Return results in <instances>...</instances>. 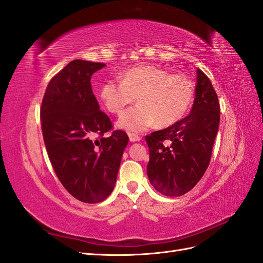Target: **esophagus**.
<instances>
[{"instance_id":"34e87169","label":"esophagus","mask_w":263,"mask_h":263,"mask_svg":"<svg viewBox=\"0 0 263 263\" xmlns=\"http://www.w3.org/2000/svg\"><path fill=\"white\" fill-rule=\"evenodd\" d=\"M128 137H129V140L132 142H135V141H139L141 139V137L139 136V135L137 134H133V133H128Z\"/></svg>"}]
</instances>
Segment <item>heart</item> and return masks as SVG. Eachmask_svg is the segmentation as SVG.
<instances>
[{"label":"heart","instance_id":"heart-1","mask_svg":"<svg viewBox=\"0 0 263 263\" xmlns=\"http://www.w3.org/2000/svg\"><path fill=\"white\" fill-rule=\"evenodd\" d=\"M99 95L104 107L113 114H121L136 98L138 104L122 114L117 126L139 133L155 123L168 127L182 119L192 104L194 83L186 76L171 74L155 66H140L126 70L122 80L107 79Z\"/></svg>","mask_w":263,"mask_h":263}]
</instances>
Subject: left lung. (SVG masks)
Returning <instances> with one entry per match:
<instances>
[{
  "label": "left lung",
  "instance_id": "left-lung-1",
  "mask_svg": "<svg viewBox=\"0 0 263 263\" xmlns=\"http://www.w3.org/2000/svg\"><path fill=\"white\" fill-rule=\"evenodd\" d=\"M196 74L191 113L168 128L146 136L148 178L158 192L165 196H181L192 190L211 161L220 106L209 77L200 69Z\"/></svg>",
  "mask_w": 263,
  "mask_h": 263
}]
</instances>
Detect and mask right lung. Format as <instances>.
I'll return each instance as SVG.
<instances>
[{
	"instance_id": "obj_1",
	"label": "right lung",
	"mask_w": 263,
	"mask_h": 263,
	"mask_svg": "<svg viewBox=\"0 0 263 263\" xmlns=\"http://www.w3.org/2000/svg\"><path fill=\"white\" fill-rule=\"evenodd\" d=\"M106 65L77 59L47 85L41 107L42 130L52 168L77 200L104 201L115 186L128 136L113 130L94 97L91 77Z\"/></svg>"
}]
</instances>
